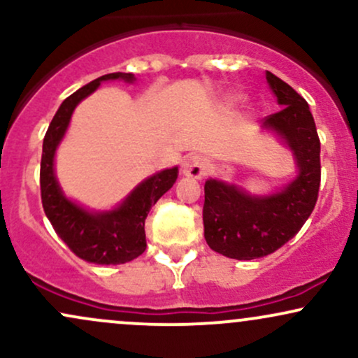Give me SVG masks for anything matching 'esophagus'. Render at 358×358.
<instances>
[{
	"label": "esophagus",
	"instance_id": "1",
	"mask_svg": "<svg viewBox=\"0 0 358 358\" xmlns=\"http://www.w3.org/2000/svg\"><path fill=\"white\" fill-rule=\"evenodd\" d=\"M205 171H207V162H205V158H202V156L199 155L185 156L182 162V173L185 176L200 180L203 178Z\"/></svg>",
	"mask_w": 358,
	"mask_h": 358
}]
</instances>
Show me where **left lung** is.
Wrapping results in <instances>:
<instances>
[{"label":"left lung","mask_w":358,"mask_h":358,"mask_svg":"<svg viewBox=\"0 0 358 358\" xmlns=\"http://www.w3.org/2000/svg\"><path fill=\"white\" fill-rule=\"evenodd\" d=\"M279 113L262 119L293 151L296 176L271 195H250L241 187L205 182L203 234L208 248L239 261L264 257L293 239L313 212L320 190V138L308 102L274 73L266 72Z\"/></svg>","instance_id":"1"}]
</instances>
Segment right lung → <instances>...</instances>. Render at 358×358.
I'll return each instance as SVG.
<instances>
[{
	"mask_svg": "<svg viewBox=\"0 0 358 358\" xmlns=\"http://www.w3.org/2000/svg\"><path fill=\"white\" fill-rule=\"evenodd\" d=\"M134 82L133 73L114 72L89 82L60 104L43 138L40 188L47 219L76 256L94 264H124L146 249L145 220L151 207L173 187L178 166L166 168L143 180L113 210L94 212L72 202L62 192L55 176L57 148L65 136L73 109L104 80Z\"/></svg>",
	"mask_w": 358,
	"mask_h": 358,
	"instance_id": "right-lung-1",
	"label": "right lung"
}]
</instances>
